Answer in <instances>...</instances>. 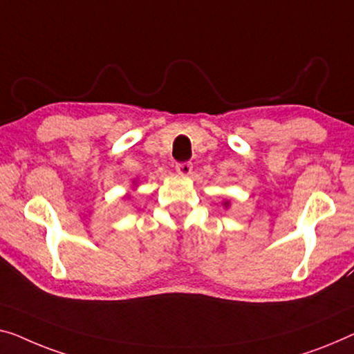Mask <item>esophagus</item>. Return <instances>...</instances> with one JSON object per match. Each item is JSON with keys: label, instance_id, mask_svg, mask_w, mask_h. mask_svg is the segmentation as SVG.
<instances>
[{"label": "esophagus", "instance_id": "obj_1", "mask_svg": "<svg viewBox=\"0 0 354 354\" xmlns=\"http://www.w3.org/2000/svg\"><path fill=\"white\" fill-rule=\"evenodd\" d=\"M176 171L179 173V175H183V176L191 175V171H192V162H181V163H176Z\"/></svg>", "mask_w": 354, "mask_h": 354}]
</instances>
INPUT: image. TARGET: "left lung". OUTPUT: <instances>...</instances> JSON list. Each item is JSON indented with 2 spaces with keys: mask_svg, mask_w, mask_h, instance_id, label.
Wrapping results in <instances>:
<instances>
[{
  "mask_svg": "<svg viewBox=\"0 0 354 354\" xmlns=\"http://www.w3.org/2000/svg\"><path fill=\"white\" fill-rule=\"evenodd\" d=\"M224 207H229V203H227V202H225V203H224Z\"/></svg>",
  "mask_w": 354,
  "mask_h": 354,
  "instance_id": "obj_1",
  "label": "left lung"
}]
</instances>
